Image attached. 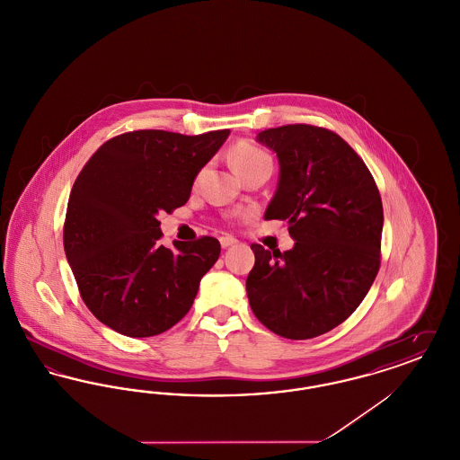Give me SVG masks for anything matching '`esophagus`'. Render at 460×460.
Instances as JSON below:
<instances>
[{"mask_svg": "<svg viewBox=\"0 0 460 460\" xmlns=\"http://www.w3.org/2000/svg\"><path fill=\"white\" fill-rule=\"evenodd\" d=\"M236 243H238V240L233 238V236H220V246L222 248H229V246H233Z\"/></svg>", "mask_w": 460, "mask_h": 460, "instance_id": "1", "label": "esophagus"}]
</instances>
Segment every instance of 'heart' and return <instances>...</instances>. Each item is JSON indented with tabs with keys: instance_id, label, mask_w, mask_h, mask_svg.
<instances>
[{
	"instance_id": "b5f03b06",
	"label": "heart",
	"mask_w": 460,
	"mask_h": 460,
	"mask_svg": "<svg viewBox=\"0 0 460 460\" xmlns=\"http://www.w3.org/2000/svg\"><path fill=\"white\" fill-rule=\"evenodd\" d=\"M263 162H270V156L250 141H240L231 150V164L238 174H244Z\"/></svg>"
}]
</instances>
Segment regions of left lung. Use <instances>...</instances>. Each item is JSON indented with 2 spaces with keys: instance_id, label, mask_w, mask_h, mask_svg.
<instances>
[{
  "instance_id": "1",
  "label": "left lung",
  "mask_w": 460,
  "mask_h": 460,
  "mask_svg": "<svg viewBox=\"0 0 460 460\" xmlns=\"http://www.w3.org/2000/svg\"><path fill=\"white\" fill-rule=\"evenodd\" d=\"M279 184L265 219L288 220L295 246L253 243L246 293L257 319L288 340L321 336L347 321L381 263L383 203L364 160L336 132L310 124L265 129Z\"/></svg>"
}]
</instances>
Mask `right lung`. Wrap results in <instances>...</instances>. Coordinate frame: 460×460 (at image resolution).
<instances>
[{"label": "right lung", "mask_w": 460, "mask_h": 460, "mask_svg": "<svg viewBox=\"0 0 460 460\" xmlns=\"http://www.w3.org/2000/svg\"><path fill=\"white\" fill-rule=\"evenodd\" d=\"M229 132H124L103 143L77 175L64 248L81 298L105 326L148 338L190 312L220 243L201 236L165 248L156 214H172L190 199L195 177Z\"/></svg>", "instance_id": "add662e5"}]
</instances>
